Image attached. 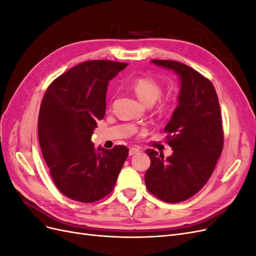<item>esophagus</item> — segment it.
I'll return each instance as SVG.
<instances>
[{
	"label": "esophagus",
	"instance_id": "obj_1",
	"mask_svg": "<svg viewBox=\"0 0 256 256\" xmlns=\"http://www.w3.org/2000/svg\"><path fill=\"white\" fill-rule=\"evenodd\" d=\"M138 152H140V148H138V147H136V146H132V147H130V148H129L130 156H132V154H136Z\"/></svg>",
	"mask_w": 256,
	"mask_h": 256
}]
</instances>
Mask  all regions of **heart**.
<instances>
[{"mask_svg":"<svg viewBox=\"0 0 256 256\" xmlns=\"http://www.w3.org/2000/svg\"><path fill=\"white\" fill-rule=\"evenodd\" d=\"M130 86L136 96L146 104H152L162 94V86L159 82L150 76L136 78L130 82Z\"/></svg>","mask_w":256,"mask_h":256,"instance_id":"heart-1","label":"heart"}]
</instances>
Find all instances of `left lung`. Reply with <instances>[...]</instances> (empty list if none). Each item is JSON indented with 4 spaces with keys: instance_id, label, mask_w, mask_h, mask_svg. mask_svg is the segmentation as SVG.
<instances>
[{
    "instance_id": "left-lung-1",
    "label": "left lung",
    "mask_w": 256,
    "mask_h": 256,
    "mask_svg": "<svg viewBox=\"0 0 256 256\" xmlns=\"http://www.w3.org/2000/svg\"><path fill=\"white\" fill-rule=\"evenodd\" d=\"M173 70L180 79L178 106L164 128L172 156L154 150L145 152L150 166L145 173L146 188L166 203H180L202 189L210 178L223 150L219 99L212 83L194 69L176 60H152Z\"/></svg>"
}]
</instances>
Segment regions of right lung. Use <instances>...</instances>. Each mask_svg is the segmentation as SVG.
Instances as JSON below:
<instances>
[{
  "label": "right lung",
  "instance_id": "add662e5",
  "mask_svg": "<svg viewBox=\"0 0 256 256\" xmlns=\"http://www.w3.org/2000/svg\"><path fill=\"white\" fill-rule=\"evenodd\" d=\"M128 64L88 60L69 69L46 90L38 116V138L52 180L67 198L92 203L112 192L128 148H95L90 141L106 115L109 81Z\"/></svg>",
  "mask_w": 256,
  "mask_h": 256
}]
</instances>
